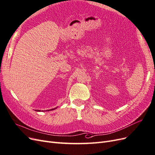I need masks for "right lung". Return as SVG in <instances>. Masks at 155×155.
Wrapping results in <instances>:
<instances>
[{
	"instance_id": "add662e5",
	"label": "right lung",
	"mask_w": 155,
	"mask_h": 155,
	"mask_svg": "<svg viewBox=\"0 0 155 155\" xmlns=\"http://www.w3.org/2000/svg\"><path fill=\"white\" fill-rule=\"evenodd\" d=\"M58 107H56V108H54V109H50V110H48H48H54V109H57ZM35 111H37V112H40L41 110H35Z\"/></svg>"
}]
</instances>
